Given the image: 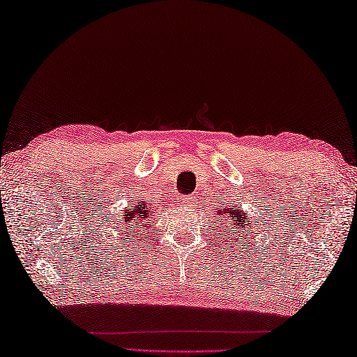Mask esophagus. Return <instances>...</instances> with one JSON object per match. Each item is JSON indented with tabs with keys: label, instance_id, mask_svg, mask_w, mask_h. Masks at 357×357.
Listing matches in <instances>:
<instances>
[{
	"label": "esophagus",
	"instance_id": "34e87169",
	"mask_svg": "<svg viewBox=\"0 0 357 357\" xmlns=\"http://www.w3.org/2000/svg\"><path fill=\"white\" fill-rule=\"evenodd\" d=\"M180 201H182L183 206H190V204L192 202L190 196H182V197H180Z\"/></svg>",
	"mask_w": 357,
	"mask_h": 357
}]
</instances>
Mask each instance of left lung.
<instances>
[{
	"mask_svg": "<svg viewBox=\"0 0 357 357\" xmlns=\"http://www.w3.org/2000/svg\"><path fill=\"white\" fill-rule=\"evenodd\" d=\"M218 215H220V217H223V218L231 221V226H232L234 231L243 229L242 234L247 232V229L251 231V226H250L251 223H250L248 215L243 213L238 206H237V208H234V204H232V207L231 206H227V207L223 206V207H221L220 212H218Z\"/></svg>",
	"mask_w": 357,
	"mask_h": 357,
	"instance_id": "1",
	"label": "left lung"
}]
</instances>
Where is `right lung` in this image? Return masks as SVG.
Segmentation results:
<instances>
[{"label":"right lung","instance_id":"1","mask_svg":"<svg viewBox=\"0 0 357 357\" xmlns=\"http://www.w3.org/2000/svg\"><path fill=\"white\" fill-rule=\"evenodd\" d=\"M150 217H153V215H151L150 207H147L145 201L139 199L137 204H130V206H128L123 212V215H121V218H123V221H125L123 229L125 227H128V231L132 232L131 227L144 226V221H149Z\"/></svg>","mask_w":357,"mask_h":357}]
</instances>
